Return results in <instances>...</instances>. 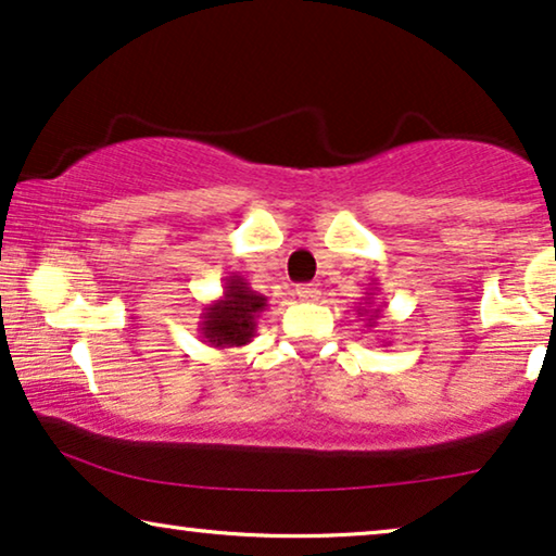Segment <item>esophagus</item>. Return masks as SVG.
Wrapping results in <instances>:
<instances>
[{"instance_id":"1","label":"esophagus","mask_w":556,"mask_h":556,"mask_svg":"<svg viewBox=\"0 0 556 556\" xmlns=\"http://www.w3.org/2000/svg\"><path fill=\"white\" fill-rule=\"evenodd\" d=\"M296 296L302 302H317L319 300V289L315 285H300L296 287Z\"/></svg>"}]
</instances>
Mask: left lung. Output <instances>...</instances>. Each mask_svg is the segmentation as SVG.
Wrapping results in <instances>:
<instances>
[{
	"label": "left lung",
	"mask_w": 556,
	"mask_h": 556,
	"mask_svg": "<svg viewBox=\"0 0 556 556\" xmlns=\"http://www.w3.org/2000/svg\"><path fill=\"white\" fill-rule=\"evenodd\" d=\"M375 289H378V287H372L370 289V292H367V300H365V304H367V307H370V294H375ZM357 315H367V323H365V327H367V330H372V327L375 325H378V319H380V315H382V307H372V309H357Z\"/></svg>",
	"instance_id": "obj_1"
}]
</instances>
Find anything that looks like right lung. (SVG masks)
I'll list each match as a JSON object with an SVG mask.
<instances>
[{"instance_id":"right-lung-1","label":"right lung","mask_w":556,"mask_h":556,"mask_svg":"<svg viewBox=\"0 0 556 556\" xmlns=\"http://www.w3.org/2000/svg\"><path fill=\"white\" fill-rule=\"evenodd\" d=\"M267 309V296L254 292L249 281L231 271L224 279V292L208 302L199 317L201 342L216 350L244 348L256 334V319Z\"/></svg>"}]
</instances>
